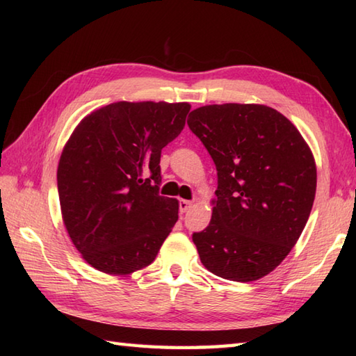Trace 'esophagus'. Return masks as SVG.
Instances as JSON below:
<instances>
[{
    "instance_id": "1",
    "label": "esophagus",
    "mask_w": 356,
    "mask_h": 356,
    "mask_svg": "<svg viewBox=\"0 0 356 356\" xmlns=\"http://www.w3.org/2000/svg\"><path fill=\"white\" fill-rule=\"evenodd\" d=\"M193 207V200H179V209L180 213H186L188 209H190Z\"/></svg>"
}]
</instances>
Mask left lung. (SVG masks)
<instances>
[{"label":"left lung","mask_w":356,"mask_h":356,"mask_svg":"<svg viewBox=\"0 0 356 356\" xmlns=\"http://www.w3.org/2000/svg\"><path fill=\"white\" fill-rule=\"evenodd\" d=\"M188 127L213 157V218L193 241L209 272L254 282L274 270L303 232L316 168L303 136L282 113L257 104L205 105Z\"/></svg>","instance_id":"1"}]
</instances>
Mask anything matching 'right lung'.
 <instances>
[{"mask_svg": "<svg viewBox=\"0 0 356 356\" xmlns=\"http://www.w3.org/2000/svg\"><path fill=\"white\" fill-rule=\"evenodd\" d=\"M186 102H115L81 120L58 165L67 232L97 270L125 275L153 263L177 222L159 194L161 153L184 130Z\"/></svg>", "mask_w": 356, "mask_h": 356, "instance_id": "obj_1", "label": "right lung"}]
</instances>
